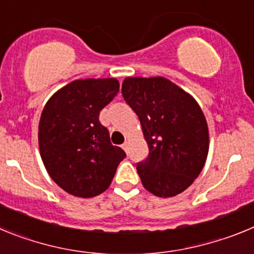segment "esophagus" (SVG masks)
Segmentation results:
<instances>
[{"instance_id": "esophagus-1", "label": "esophagus", "mask_w": 254, "mask_h": 254, "mask_svg": "<svg viewBox=\"0 0 254 254\" xmlns=\"http://www.w3.org/2000/svg\"><path fill=\"white\" fill-rule=\"evenodd\" d=\"M122 149L125 150L126 152H128V141H126V142L123 143V145H122Z\"/></svg>"}]
</instances>
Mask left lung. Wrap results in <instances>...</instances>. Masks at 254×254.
<instances>
[{
    "label": "left lung",
    "mask_w": 254,
    "mask_h": 254,
    "mask_svg": "<svg viewBox=\"0 0 254 254\" xmlns=\"http://www.w3.org/2000/svg\"><path fill=\"white\" fill-rule=\"evenodd\" d=\"M122 95L137 114L149 155L137 164L142 186L158 197L187 190L207 159V121L193 96L163 76L126 77Z\"/></svg>",
    "instance_id": "8db88e82"
}]
</instances>
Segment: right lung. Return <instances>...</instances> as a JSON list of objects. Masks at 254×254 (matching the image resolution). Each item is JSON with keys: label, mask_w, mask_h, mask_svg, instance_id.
Returning a JSON list of instances; mask_svg holds the SVG:
<instances>
[{"label": "right lung", "mask_w": 254, "mask_h": 254, "mask_svg": "<svg viewBox=\"0 0 254 254\" xmlns=\"http://www.w3.org/2000/svg\"><path fill=\"white\" fill-rule=\"evenodd\" d=\"M120 91L114 77L75 80L46 103L38 141L49 177L67 193L91 198L109 188L126 152L113 146L99 114Z\"/></svg>", "instance_id": "right-lung-1"}]
</instances>
